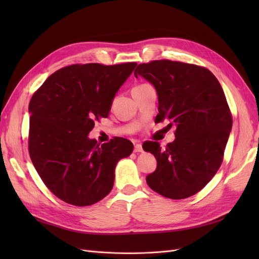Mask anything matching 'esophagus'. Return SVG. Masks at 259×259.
Instances as JSON below:
<instances>
[{"mask_svg": "<svg viewBox=\"0 0 259 259\" xmlns=\"http://www.w3.org/2000/svg\"><path fill=\"white\" fill-rule=\"evenodd\" d=\"M134 151L135 152H142L143 151V147H142V145H140V144H136L135 145V147H134Z\"/></svg>", "mask_w": 259, "mask_h": 259, "instance_id": "esophagus-1", "label": "esophagus"}]
</instances>
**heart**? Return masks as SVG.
Masks as SVG:
<instances>
[{
  "label": "heart",
  "mask_w": 259,
  "mask_h": 259,
  "mask_svg": "<svg viewBox=\"0 0 259 259\" xmlns=\"http://www.w3.org/2000/svg\"><path fill=\"white\" fill-rule=\"evenodd\" d=\"M145 85H148V84H147V83H142V84H138V85L134 86V88H133V89H138V88H143V86H145Z\"/></svg>",
  "instance_id": "obj_1"
}]
</instances>
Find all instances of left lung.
I'll return each mask as SVG.
<instances>
[{
    "label": "left lung",
    "instance_id": "1",
    "mask_svg": "<svg viewBox=\"0 0 259 259\" xmlns=\"http://www.w3.org/2000/svg\"><path fill=\"white\" fill-rule=\"evenodd\" d=\"M156 90L159 113L175 124V140L162 149L148 142L145 151L156 159L148 186L165 198L180 200L202 190L221 167L232 127V115L221 83L208 69L167 59L137 66Z\"/></svg>",
    "mask_w": 259,
    "mask_h": 259
}]
</instances>
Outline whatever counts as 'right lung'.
<instances>
[{
	"label": "right lung",
	"instance_id": "add662e5",
	"mask_svg": "<svg viewBox=\"0 0 259 259\" xmlns=\"http://www.w3.org/2000/svg\"><path fill=\"white\" fill-rule=\"evenodd\" d=\"M136 62L72 65L48 77L29 104V154L45 186L75 206L95 204L111 191L116 163L133 152L130 140L97 144L88 137L107 117Z\"/></svg>",
	"mask_w": 259,
	"mask_h": 259
}]
</instances>
